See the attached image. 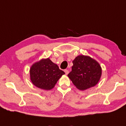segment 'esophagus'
<instances>
[{
  "label": "esophagus",
  "mask_w": 126,
  "mask_h": 126,
  "mask_svg": "<svg viewBox=\"0 0 126 126\" xmlns=\"http://www.w3.org/2000/svg\"><path fill=\"white\" fill-rule=\"evenodd\" d=\"M64 72H65V74L66 75H68V74H69V70H67V69H65V70H64Z\"/></svg>",
  "instance_id": "obj_1"
}]
</instances>
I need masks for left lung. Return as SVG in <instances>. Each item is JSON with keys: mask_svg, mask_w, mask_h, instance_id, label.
<instances>
[{"mask_svg": "<svg viewBox=\"0 0 126 126\" xmlns=\"http://www.w3.org/2000/svg\"><path fill=\"white\" fill-rule=\"evenodd\" d=\"M72 71L68 75L77 88L85 90L96 85L102 74L99 63L89 56L81 55L72 61Z\"/></svg>", "mask_w": 126, "mask_h": 126, "instance_id": "1", "label": "left lung"}]
</instances>
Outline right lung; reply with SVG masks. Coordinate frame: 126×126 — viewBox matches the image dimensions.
I'll return each mask as SVG.
<instances>
[{
    "label": "right lung",
    "mask_w": 126,
    "mask_h": 126,
    "mask_svg": "<svg viewBox=\"0 0 126 126\" xmlns=\"http://www.w3.org/2000/svg\"><path fill=\"white\" fill-rule=\"evenodd\" d=\"M30 74L31 80L35 86L42 90H50L54 88L65 73L47 58L34 63L31 67Z\"/></svg>",
    "instance_id": "1"
}]
</instances>
